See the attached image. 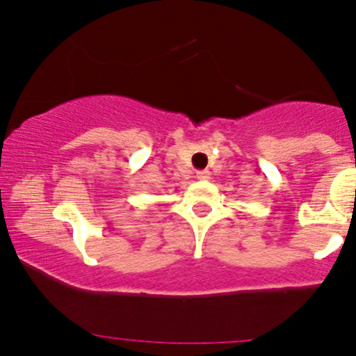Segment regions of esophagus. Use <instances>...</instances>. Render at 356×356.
<instances>
[{"label": "esophagus", "instance_id": "1", "mask_svg": "<svg viewBox=\"0 0 356 356\" xmlns=\"http://www.w3.org/2000/svg\"><path fill=\"white\" fill-rule=\"evenodd\" d=\"M195 177H197L199 181H207V179L211 177V172L209 170H197V172H195Z\"/></svg>", "mask_w": 356, "mask_h": 356}]
</instances>
